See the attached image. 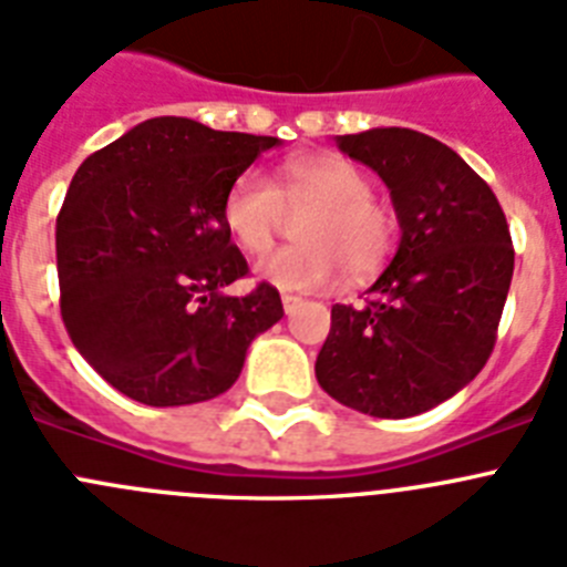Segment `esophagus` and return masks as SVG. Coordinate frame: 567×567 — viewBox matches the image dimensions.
Wrapping results in <instances>:
<instances>
[{"label": "esophagus", "mask_w": 567, "mask_h": 567, "mask_svg": "<svg viewBox=\"0 0 567 567\" xmlns=\"http://www.w3.org/2000/svg\"><path fill=\"white\" fill-rule=\"evenodd\" d=\"M280 303H284V312L292 315L295 309L303 307V298H298V295H280Z\"/></svg>", "instance_id": "34e87169"}]
</instances>
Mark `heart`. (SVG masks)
<instances>
[{
    "instance_id": "1",
    "label": "heart",
    "mask_w": 567,
    "mask_h": 567,
    "mask_svg": "<svg viewBox=\"0 0 567 567\" xmlns=\"http://www.w3.org/2000/svg\"><path fill=\"white\" fill-rule=\"evenodd\" d=\"M295 247L258 260V278L287 292H318L338 275L365 278L383 267L398 240V215L378 195L358 164L338 155H300L278 182L244 169L224 198V227L244 252L264 255L289 215H299Z\"/></svg>"
}]
</instances>
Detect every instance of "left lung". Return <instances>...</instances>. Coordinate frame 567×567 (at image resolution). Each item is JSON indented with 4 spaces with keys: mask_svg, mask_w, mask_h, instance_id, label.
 <instances>
[{
    "mask_svg": "<svg viewBox=\"0 0 567 567\" xmlns=\"http://www.w3.org/2000/svg\"><path fill=\"white\" fill-rule=\"evenodd\" d=\"M392 193L400 247L363 307H332L315 363L338 403L414 417L477 378L497 343L514 247L497 195L443 142L405 127L340 135Z\"/></svg>",
    "mask_w": 567,
    "mask_h": 567,
    "instance_id": "1",
    "label": "left lung"
}]
</instances>
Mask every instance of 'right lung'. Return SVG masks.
Listing matches in <instances>:
<instances>
[{
	"label": "right lung",
	"mask_w": 567,
	"mask_h": 567,
	"mask_svg": "<svg viewBox=\"0 0 567 567\" xmlns=\"http://www.w3.org/2000/svg\"><path fill=\"white\" fill-rule=\"evenodd\" d=\"M275 144L162 115L87 155L73 175L56 218L64 329L130 400L218 398L238 380L255 334L284 318L267 280L224 295L249 275L224 227V198Z\"/></svg>",
	"instance_id": "right-lung-1"
}]
</instances>
